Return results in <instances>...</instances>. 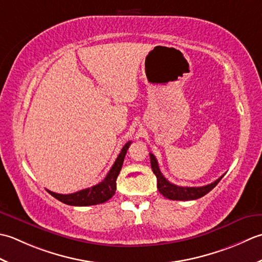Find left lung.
I'll use <instances>...</instances> for the list:
<instances>
[{
    "mask_svg": "<svg viewBox=\"0 0 262 262\" xmlns=\"http://www.w3.org/2000/svg\"><path fill=\"white\" fill-rule=\"evenodd\" d=\"M150 155V164H151V169L154 174L156 175L157 178V189L161 192L165 198L170 199V200H195L199 199L201 196L207 194L208 192H210L215 186L220 183V181L223 179L221 176L220 179L216 180L215 182H212L205 186H179L173 183H170L169 181L164 178L162 174L161 169L158 167V163L156 157L154 156L152 154Z\"/></svg>",
    "mask_w": 262,
    "mask_h": 262,
    "instance_id": "left-lung-1",
    "label": "left lung"
}]
</instances>
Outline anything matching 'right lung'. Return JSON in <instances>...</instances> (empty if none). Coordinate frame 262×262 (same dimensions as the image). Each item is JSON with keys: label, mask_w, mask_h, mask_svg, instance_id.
Returning a JSON list of instances; mask_svg holds the SVG:
<instances>
[{"label": "right lung", "mask_w": 262, "mask_h": 262, "mask_svg": "<svg viewBox=\"0 0 262 262\" xmlns=\"http://www.w3.org/2000/svg\"><path fill=\"white\" fill-rule=\"evenodd\" d=\"M130 145L131 141L126 142L124 147L122 148V150L119 156H117L113 166H112L110 172L106 175V178L101 181L100 183L92 186V188L80 190L70 194H60L55 193V192H52L50 190L47 191H49L50 194L54 196V198L69 206H93L103 204V202L110 200L112 196L114 195L116 191V179L120 174L122 165H123L124 157Z\"/></svg>", "instance_id": "right-lung-1"}]
</instances>
